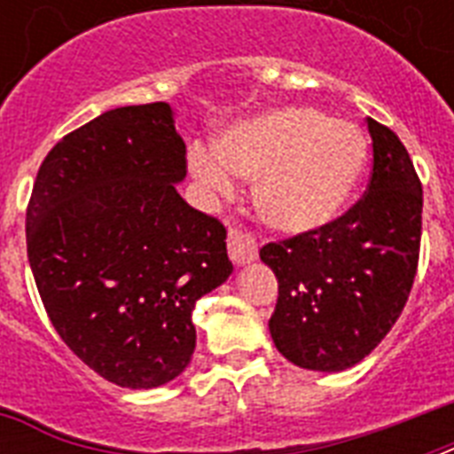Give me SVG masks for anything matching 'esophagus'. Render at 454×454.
Wrapping results in <instances>:
<instances>
[{
    "mask_svg": "<svg viewBox=\"0 0 454 454\" xmlns=\"http://www.w3.org/2000/svg\"><path fill=\"white\" fill-rule=\"evenodd\" d=\"M256 240L254 235L242 231V228H231L228 231V254L233 259V263H249L256 259Z\"/></svg>",
    "mask_w": 454,
    "mask_h": 454,
    "instance_id": "esophagus-1",
    "label": "esophagus"
}]
</instances>
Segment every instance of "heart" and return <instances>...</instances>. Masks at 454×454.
<instances>
[{
  "instance_id": "b5f03b06",
  "label": "heart",
  "mask_w": 454,
  "mask_h": 454,
  "mask_svg": "<svg viewBox=\"0 0 454 454\" xmlns=\"http://www.w3.org/2000/svg\"><path fill=\"white\" fill-rule=\"evenodd\" d=\"M367 164L358 127L313 108H280L238 124L191 153V171L207 191L231 192L235 176L256 181L262 219L283 233H306L344 212Z\"/></svg>"
}]
</instances>
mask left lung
Segmentation results:
<instances>
[{"mask_svg": "<svg viewBox=\"0 0 454 454\" xmlns=\"http://www.w3.org/2000/svg\"><path fill=\"white\" fill-rule=\"evenodd\" d=\"M372 171L363 198L330 223L263 245L278 278L270 337L306 370L365 358L405 309L419 263L422 181L394 131L367 117Z\"/></svg>", "mask_w": 454, "mask_h": 454, "instance_id": "obj_1", "label": "left lung"}]
</instances>
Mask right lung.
I'll return each mask as SVG.
<instances>
[{
  "label": "right lung",
  "mask_w": 454,
  "mask_h": 454,
  "mask_svg": "<svg viewBox=\"0 0 454 454\" xmlns=\"http://www.w3.org/2000/svg\"><path fill=\"white\" fill-rule=\"evenodd\" d=\"M185 144L167 103L103 113L53 145L25 212L46 316L77 358L124 388L184 372L192 309L226 283V228L176 192Z\"/></svg>",
  "instance_id": "right-lung-1"
}]
</instances>
